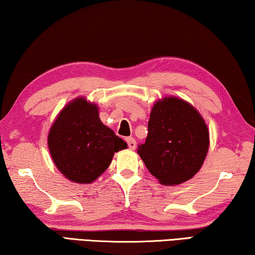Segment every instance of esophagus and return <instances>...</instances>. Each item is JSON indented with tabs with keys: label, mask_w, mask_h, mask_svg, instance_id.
<instances>
[{
	"label": "esophagus",
	"mask_w": 255,
	"mask_h": 255,
	"mask_svg": "<svg viewBox=\"0 0 255 255\" xmlns=\"http://www.w3.org/2000/svg\"><path fill=\"white\" fill-rule=\"evenodd\" d=\"M126 141H127L129 148H130V149H135L136 148V140H135V138L127 137L126 138Z\"/></svg>",
	"instance_id": "esophagus-1"
}]
</instances>
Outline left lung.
Listing matches in <instances>:
<instances>
[{"mask_svg": "<svg viewBox=\"0 0 255 255\" xmlns=\"http://www.w3.org/2000/svg\"><path fill=\"white\" fill-rule=\"evenodd\" d=\"M209 132L195 108L178 98L154 105L148 133L137 152L159 182L180 184L191 179L208 152Z\"/></svg>", "mask_w": 255, "mask_h": 255, "instance_id": "obj_1", "label": "left lung"}]
</instances>
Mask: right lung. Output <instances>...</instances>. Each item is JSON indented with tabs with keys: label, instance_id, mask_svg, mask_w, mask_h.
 <instances>
[{
	"label": "right lung",
	"instance_id": "1",
	"mask_svg": "<svg viewBox=\"0 0 255 255\" xmlns=\"http://www.w3.org/2000/svg\"><path fill=\"white\" fill-rule=\"evenodd\" d=\"M48 147L68 180L91 183L109 167L115 152L127 148L99 118L98 108L79 98L64 108L50 128Z\"/></svg>",
	"mask_w": 255,
	"mask_h": 255
}]
</instances>
